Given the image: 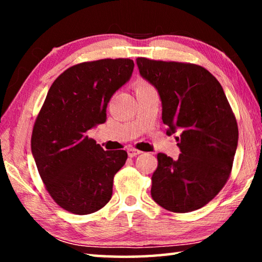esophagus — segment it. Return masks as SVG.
I'll list each match as a JSON object with an SVG mask.
<instances>
[{
    "instance_id": "34e87169",
    "label": "esophagus",
    "mask_w": 262,
    "mask_h": 262,
    "mask_svg": "<svg viewBox=\"0 0 262 262\" xmlns=\"http://www.w3.org/2000/svg\"><path fill=\"white\" fill-rule=\"evenodd\" d=\"M127 152H128V156H129V157H135V156H137V155L142 154V151H140V150L134 149V148L128 149V150H127Z\"/></svg>"
}]
</instances>
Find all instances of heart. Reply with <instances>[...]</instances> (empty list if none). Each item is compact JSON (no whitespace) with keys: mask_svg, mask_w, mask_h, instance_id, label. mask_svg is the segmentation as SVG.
Returning a JSON list of instances; mask_svg holds the SVG:
<instances>
[{"mask_svg":"<svg viewBox=\"0 0 262 262\" xmlns=\"http://www.w3.org/2000/svg\"><path fill=\"white\" fill-rule=\"evenodd\" d=\"M136 89H139V88H142V86H147V84H145L144 82H141V81H139L136 83Z\"/></svg>","mask_w":262,"mask_h":262,"instance_id":"obj_1","label":"heart"}]
</instances>
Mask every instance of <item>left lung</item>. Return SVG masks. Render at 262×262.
<instances>
[{
  "label": "left lung",
  "instance_id": "obj_1",
  "mask_svg": "<svg viewBox=\"0 0 262 262\" xmlns=\"http://www.w3.org/2000/svg\"><path fill=\"white\" fill-rule=\"evenodd\" d=\"M140 75L156 89L167 134L179 132V158L158 154L151 196L164 209L189 212L211 201L229 179L238 127L223 88L207 69L137 57Z\"/></svg>",
  "mask_w": 262,
  "mask_h": 262
}]
</instances>
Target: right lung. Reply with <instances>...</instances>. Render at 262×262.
Returning a JSON list of instances; mask_svg holds the SVG:
<instances>
[{
	"label": "right lung",
	"mask_w": 262,
	"mask_h": 262,
	"mask_svg": "<svg viewBox=\"0 0 262 262\" xmlns=\"http://www.w3.org/2000/svg\"><path fill=\"white\" fill-rule=\"evenodd\" d=\"M133 69L129 59L73 66L52 84L35 120L31 149L39 174L53 200L73 214H91L112 198L113 178L127 152L104 151L88 133L106 121L111 97Z\"/></svg>",
	"instance_id": "1"
}]
</instances>
